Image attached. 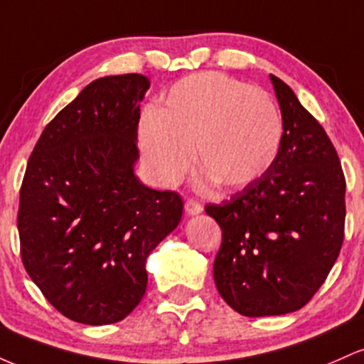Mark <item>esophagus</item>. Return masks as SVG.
<instances>
[{"label":"esophagus","mask_w":364,"mask_h":364,"mask_svg":"<svg viewBox=\"0 0 364 364\" xmlns=\"http://www.w3.org/2000/svg\"><path fill=\"white\" fill-rule=\"evenodd\" d=\"M203 210L202 203H198L196 200H186L185 203V212L188 215H196Z\"/></svg>","instance_id":"obj_1"}]
</instances>
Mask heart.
Instances as JSON below:
<instances>
[{"instance_id":"b5f03b06","label":"heart","mask_w":364,"mask_h":364,"mask_svg":"<svg viewBox=\"0 0 364 364\" xmlns=\"http://www.w3.org/2000/svg\"><path fill=\"white\" fill-rule=\"evenodd\" d=\"M282 116L258 87L215 72L190 75L140 123L144 161L161 186H173L191 166V149L203 183L241 188L272 166L282 144Z\"/></svg>"}]
</instances>
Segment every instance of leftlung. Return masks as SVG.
I'll use <instances>...</instances> for the list:
<instances>
[{
  "instance_id": "1",
  "label": "left lung",
  "mask_w": 364,
  "mask_h": 364,
  "mask_svg": "<svg viewBox=\"0 0 364 364\" xmlns=\"http://www.w3.org/2000/svg\"><path fill=\"white\" fill-rule=\"evenodd\" d=\"M282 114L277 157L257 181L205 212L223 229L217 291L245 316L303 308L325 282L344 241L346 179L321 124L270 75Z\"/></svg>"
}]
</instances>
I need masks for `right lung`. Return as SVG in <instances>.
Listing matches in <instances>:
<instances>
[{"mask_svg": "<svg viewBox=\"0 0 364 364\" xmlns=\"http://www.w3.org/2000/svg\"><path fill=\"white\" fill-rule=\"evenodd\" d=\"M139 73L97 78L37 140L20 188L18 235L27 274L66 318L123 320L147 289L152 250L178 228L183 200L135 176Z\"/></svg>", "mask_w": 364, "mask_h": 364, "instance_id": "add662e5", "label": "right lung"}]
</instances>
